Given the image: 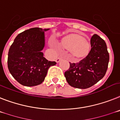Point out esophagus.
I'll return each mask as SVG.
<instances>
[{
	"mask_svg": "<svg viewBox=\"0 0 120 120\" xmlns=\"http://www.w3.org/2000/svg\"><path fill=\"white\" fill-rule=\"evenodd\" d=\"M61 60H62V58H61V57H58V58L56 59V62H57V63H58Z\"/></svg>",
	"mask_w": 120,
	"mask_h": 120,
	"instance_id": "34e87169",
	"label": "esophagus"
}]
</instances>
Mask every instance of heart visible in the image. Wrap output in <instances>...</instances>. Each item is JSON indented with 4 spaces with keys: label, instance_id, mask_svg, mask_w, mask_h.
Wrapping results in <instances>:
<instances>
[{
    "label": "heart",
    "instance_id": "1",
    "mask_svg": "<svg viewBox=\"0 0 120 120\" xmlns=\"http://www.w3.org/2000/svg\"><path fill=\"white\" fill-rule=\"evenodd\" d=\"M63 48L71 49V52L77 58L83 57L89 51L88 42L77 34H71L63 38L61 42Z\"/></svg>",
    "mask_w": 120,
    "mask_h": 120
}]
</instances>
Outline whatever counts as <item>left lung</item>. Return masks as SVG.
<instances>
[{
  "instance_id": "8db88e82",
  "label": "left lung",
  "mask_w": 120,
  "mask_h": 120,
  "mask_svg": "<svg viewBox=\"0 0 120 120\" xmlns=\"http://www.w3.org/2000/svg\"><path fill=\"white\" fill-rule=\"evenodd\" d=\"M91 50L85 58L78 63H70L65 72L66 81L72 87L85 89L94 85L106 73L109 54L103 39L96 34L90 40Z\"/></svg>"
}]
</instances>
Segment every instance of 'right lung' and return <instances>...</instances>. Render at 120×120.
<instances>
[{"label":"right lung","mask_w":120,"mask_h":120,"mask_svg":"<svg viewBox=\"0 0 120 120\" xmlns=\"http://www.w3.org/2000/svg\"><path fill=\"white\" fill-rule=\"evenodd\" d=\"M49 30L35 27L24 31L15 38L8 55L9 71L21 85H40L45 80L49 67L56 64L44 57L45 32Z\"/></svg>","instance_id":"add662e5"}]
</instances>
